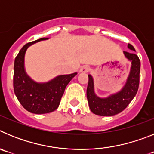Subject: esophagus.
Wrapping results in <instances>:
<instances>
[{"label": "esophagus", "instance_id": "esophagus-1", "mask_svg": "<svg viewBox=\"0 0 154 154\" xmlns=\"http://www.w3.org/2000/svg\"><path fill=\"white\" fill-rule=\"evenodd\" d=\"M89 71V68L87 65H83L82 67L80 69L79 72L82 73H87Z\"/></svg>", "mask_w": 154, "mask_h": 154}]
</instances>
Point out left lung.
I'll use <instances>...</instances> for the list:
<instances>
[{"mask_svg":"<svg viewBox=\"0 0 154 154\" xmlns=\"http://www.w3.org/2000/svg\"><path fill=\"white\" fill-rule=\"evenodd\" d=\"M127 47L129 49L135 51V48L130 44H128ZM123 54L128 61L131 62V67L126 83L119 92L106 98L99 97L95 92L93 78L91 75H89V83L86 90L87 99L91 111L96 115L112 116L119 113L127 107L138 91L140 61L134 53L123 51Z\"/></svg>","mask_w":154,"mask_h":154,"instance_id":"8db88e82","label":"left lung"}]
</instances>
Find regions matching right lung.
I'll return each mask as SVG.
<instances>
[{
    "label": "right lung",
    "instance_id": "1",
    "mask_svg": "<svg viewBox=\"0 0 154 154\" xmlns=\"http://www.w3.org/2000/svg\"><path fill=\"white\" fill-rule=\"evenodd\" d=\"M48 38H42L23 46L14 60V91L18 101L27 111L35 114H45L57 109L60 104L65 87L77 75H60L46 82H37L27 74L24 56L32 45Z\"/></svg>",
    "mask_w": 154,
    "mask_h": 154
}]
</instances>
